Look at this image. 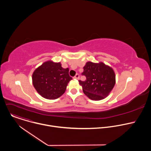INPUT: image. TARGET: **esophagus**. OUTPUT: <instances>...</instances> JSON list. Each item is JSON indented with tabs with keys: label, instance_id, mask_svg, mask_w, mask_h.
Instances as JSON below:
<instances>
[{
	"label": "esophagus",
	"instance_id": "1",
	"mask_svg": "<svg viewBox=\"0 0 151 151\" xmlns=\"http://www.w3.org/2000/svg\"><path fill=\"white\" fill-rule=\"evenodd\" d=\"M73 78H74V79H79V75L78 73H77V74L73 77Z\"/></svg>",
	"mask_w": 151,
	"mask_h": 151
}]
</instances>
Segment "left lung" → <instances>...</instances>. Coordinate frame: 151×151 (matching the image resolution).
<instances>
[{
    "mask_svg": "<svg viewBox=\"0 0 151 151\" xmlns=\"http://www.w3.org/2000/svg\"><path fill=\"white\" fill-rule=\"evenodd\" d=\"M82 75L86 76V80H79V84L83 93L93 100H100L106 97L115 84L114 70L102 62H87Z\"/></svg>",
    "mask_w": 151,
    "mask_h": 151,
    "instance_id": "left-lung-1",
    "label": "left lung"
}]
</instances>
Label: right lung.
<instances>
[{"label":"right lung","mask_w":151,"mask_h":151,"mask_svg":"<svg viewBox=\"0 0 151 151\" xmlns=\"http://www.w3.org/2000/svg\"><path fill=\"white\" fill-rule=\"evenodd\" d=\"M69 70V68H63L61 63L46 61L33 73V85L43 97L56 99L64 93L68 83L72 79Z\"/></svg>","instance_id":"right-lung-1"}]
</instances>
